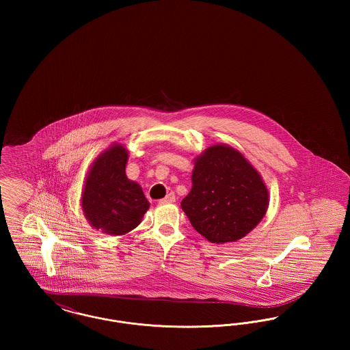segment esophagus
Here are the masks:
<instances>
[{
  "label": "esophagus",
  "instance_id": "esophagus-1",
  "mask_svg": "<svg viewBox=\"0 0 350 350\" xmlns=\"http://www.w3.org/2000/svg\"><path fill=\"white\" fill-rule=\"evenodd\" d=\"M173 202H176V196L173 194V193H169L165 198H163V200H160V203L161 204H167V203H173Z\"/></svg>",
  "mask_w": 350,
  "mask_h": 350
}]
</instances>
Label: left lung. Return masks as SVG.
Instances as JSON below:
<instances>
[{"label":"left lung","instance_id":"obj_1","mask_svg":"<svg viewBox=\"0 0 350 350\" xmlns=\"http://www.w3.org/2000/svg\"><path fill=\"white\" fill-rule=\"evenodd\" d=\"M191 183L181 207L191 226L211 243L244 237L267 213L269 194L261 176L228 146H213L197 157Z\"/></svg>","mask_w":350,"mask_h":350}]
</instances>
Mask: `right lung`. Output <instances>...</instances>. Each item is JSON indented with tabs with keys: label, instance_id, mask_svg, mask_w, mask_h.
Returning <instances> with one entry per match:
<instances>
[{
	"label": "right lung",
	"instance_id": "right-lung-1",
	"mask_svg": "<svg viewBox=\"0 0 350 350\" xmlns=\"http://www.w3.org/2000/svg\"><path fill=\"white\" fill-rule=\"evenodd\" d=\"M129 153L120 144L105 150L90 167L83 187V214L102 232L124 234L137 227L150 202L126 176Z\"/></svg>",
	"mask_w": 350,
	"mask_h": 350
}]
</instances>
